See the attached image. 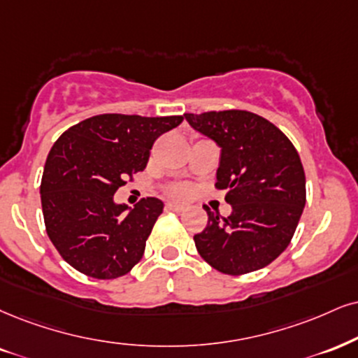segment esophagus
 <instances>
[{
	"mask_svg": "<svg viewBox=\"0 0 358 358\" xmlns=\"http://www.w3.org/2000/svg\"><path fill=\"white\" fill-rule=\"evenodd\" d=\"M166 209L167 210H176V213H182V210L186 209V206L179 204V202H167Z\"/></svg>",
	"mask_w": 358,
	"mask_h": 358,
	"instance_id": "1",
	"label": "esophagus"
}]
</instances>
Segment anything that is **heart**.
Wrapping results in <instances>:
<instances>
[{"mask_svg": "<svg viewBox=\"0 0 358 358\" xmlns=\"http://www.w3.org/2000/svg\"><path fill=\"white\" fill-rule=\"evenodd\" d=\"M187 192H189V189L186 186H176L174 189H172V196H176V197L187 196Z\"/></svg>", "mask_w": 358, "mask_h": 358, "instance_id": "obj_1", "label": "heart"}]
</instances>
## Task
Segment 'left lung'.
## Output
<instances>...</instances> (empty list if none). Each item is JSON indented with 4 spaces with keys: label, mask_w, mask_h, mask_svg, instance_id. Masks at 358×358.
I'll use <instances>...</instances> for the list:
<instances>
[{
    "label": "left lung",
    "mask_w": 358,
    "mask_h": 358,
    "mask_svg": "<svg viewBox=\"0 0 358 358\" xmlns=\"http://www.w3.org/2000/svg\"><path fill=\"white\" fill-rule=\"evenodd\" d=\"M186 121L220 148L215 187L226 189L232 213L209 220L194 236L197 252L219 272L259 271L290 244L303 207L306 174L294 144L279 127L249 111L184 114Z\"/></svg>",
    "instance_id": "1"
}]
</instances>
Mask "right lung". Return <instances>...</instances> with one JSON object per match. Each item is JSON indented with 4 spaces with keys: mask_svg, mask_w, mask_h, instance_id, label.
<instances>
[{
    "mask_svg": "<svg viewBox=\"0 0 358 358\" xmlns=\"http://www.w3.org/2000/svg\"><path fill=\"white\" fill-rule=\"evenodd\" d=\"M182 119L99 114L56 141L39 194L48 236L69 266L94 279H116L139 262L164 204L148 197L131 209L116 204L114 194L144 169L154 141Z\"/></svg>",
    "mask_w": 358,
    "mask_h": 358,
    "instance_id": "add662e5",
    "label": "right lung"
}]
</instances>
